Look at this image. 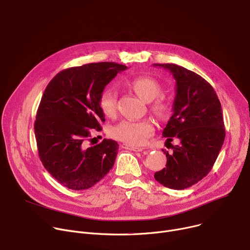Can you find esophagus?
<instances>
[{"mask_svg":"<svg viewBox=\"0 0 250 250\" xmlns=\"http://www.w3.org/2000/svg\"><path fill=\"white\" fill-rule=\"evenodd\" d=\"M123 148L125 149H128V150H133V151H143L144 148L143 147H135V146H128L126 144H123L121 146Z\"/></svg>","mask_w":250,"mask_h":250,"instance_id":"esophagus-1","label":"esophagus"}]
</instances>
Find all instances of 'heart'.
I'll use <instances>...</instances> for the list:
<instances>
[{
  "instance_id": "heart-1",
  "label": "heart",
  "mask_w": 250,
  "mask_h": 250,
  "mask_svg": "<svg viewBox=\"0 0 250 250\" xmlns=\"http://www.w3.org/2000/svg\"><path fill=\"white\" fill-rule=\"evenodd\" d=\"M130 87L145 101H150V109L160 118L167 117L170 111L169 102L160 96L162 86L157 81L150 77H135L129 82ZM118 95L115 88L107 86L102 90L99 97V105L106 117H113L117 112ZM154 132V126L148 120L133 121L125 120L112 126L110 135L117 141L131 146H143Z\"/></svg>"
}]
</instances>
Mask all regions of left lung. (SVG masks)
I'll return each mask as SVG.
<instances>
[{"label": "left lung", "instance_id": "8db88e82", "mask_svg": "<svg viewBox=\"0 0 250 250\" xmlns=\"http://www.w3.org/2000/svg\"><path fill=\"white\" fill-rule=\"evenodd\" d=\"M168 70L176 81L173 113L163 135L167 143L180 141L167 155L164 169L154 178L166 188L185 189L211 170L225 138L221 104L211 84L175 63H153ZM171 145V144H170Z\"/></svg>", "mask_w": 250, "mask_h": 250}]
</instances>
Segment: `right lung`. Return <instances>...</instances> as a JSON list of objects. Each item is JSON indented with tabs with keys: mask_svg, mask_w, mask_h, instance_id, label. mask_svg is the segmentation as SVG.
Returning a JSON list of instances; mask_svg holds the SVG:
<instances>
[{
	"mask_svg": "<svg viewBox=\"0 0 250 250\" xmlns=\"http://www.w3.org/2000/svg\"><path fill=\"white\" fill-rule=\"evenodd\" d=\"M126 66L112 62L73 66L57 74L42 97L35 122L40 160L63 187L82 190L95 186L111 169L119 150L104 139L87 146L90 129L102 130L104 115L99 97Z\"/></svg>",
	"mask_w": 250,
	"mask_h": 250,
	"instance_id": "1",
	"label": "right lung"
}]
</instances>
